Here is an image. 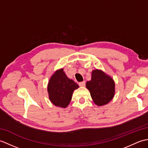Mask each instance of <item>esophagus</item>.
<instances>
[{"instance_id": "esophagus-1", "label": "esophagus", "mask_w": 148, "mask_h": 148, "mask_svg": "<svg viewBox=\"0 0 148 148\" xmlns=\"http://www.w3.org/2000/svg\"><path fill=\"white\" fill-rule=\"evenodd\" d=\"M79 85L80 86H85V81H82V82L79 83Z\"/></svg>"}]
</instances>
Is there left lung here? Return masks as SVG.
<instances>
[{
  "mask_svg": "<svg viewBox=\"0 0 148 148\" xmlns=\"http://www.w3.org/2000/svg\"><path fill=\"white\" fill-rule=\"evenodd\" d=\"M86 87L89 90L94 103L99 106L108 103L114 95V80L99 69L92 71V79L87 81Z\"/></svg>",
  "mask_w": 148,
  "mask_h": 148,
  "instance_id": "1",
  "label": "left lung"
}]
</instances>
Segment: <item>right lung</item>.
Segmentation results:
<instances>
[{
  "instance_id": "obj_1",
  "label": "right lung",
  "mask_w": 148,
  "mask_h": 148,
  "mask_svg": "<svg viewBox=\"0 0 148 148\" xmlns=\"http://www.w3.org/2000/svg\"><path fill=\"white\" fill-rule=\"evenodd\" d=\"M78 88V84L68 78L64 69H60L50 77L48 85L49 99L53 104L65 108L71 102L73 92Z\"/></svg>"
}]
</instances>
